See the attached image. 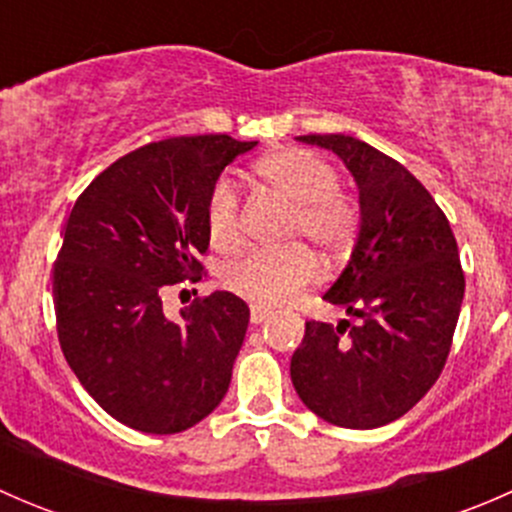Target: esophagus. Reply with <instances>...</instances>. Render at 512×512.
<instances>
[{
  "instance_id": "1",
  "label": "esophagus",
  "mask_w": 512,
  "mask_h": 512,
  "mask_svg": "<svg viewBox=\"0 0 512 512\" xmlns=\"http://www.w3.org/2000/svg\"><path fill=\"white\" fill-rule=\"evenodd\" d=\"M267 317H270V309L257 307V304H252V307H250V322L252 324H262Z\"/></svg>"
}]
</instances>
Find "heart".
<instances>
[{
  "label": "heart",
  "mask_w": 512,
  "mask_h": 512,
  "mask_svg": "<svg viewBox=\"0 0 512 512\" xmlns=\"http://www.w3.org/2000/svg\"><path fill=\"white\" fill-rule=\"evenodd\" d=\"M257 178L294 205L289 237H307L322 255L339 257L356 235V208L339 193V175L332 165L302 148H287L262 158ZM205 230L215 250L232 252L242 242L240 195L227 175L215 180L205 203ZM319 277V262L302 245L285 250H252L225 267L230 292L260 307L289 302Z\"/></svg>",
  "instance_id": "b5f03b06"
}]
</instances>
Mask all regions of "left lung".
<instances>
[{
  "mask_svg": "<svg viewBox=\"0 0 512 512\" xmlns=\"http://www.w3.org/2000/svg\"><path fill=\"white\" fill-rule=\"evenodd\" d=\"M342 158L359 190V232L324 292L349 317L304 324L289 374L302 404L342 428L401 418L441 376L461 314L458 245L428 190L394 158L344 133L297 136Z\"/></svg>",
  "mask_w": 512,
  "mask_h": 512,
  "instance_id": "8db88e82",
  "label": "left lung"
}]
</instances>
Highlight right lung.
<instances>
[{"mask_svg": "<svg viewBox=\"0 0 512 512\" xmlns=\"http://www.w3.org/2000/svg\"><path fill=\"white\" fill-rule=\"evenodd\" d=\"M257 141L148 143L79 195L54 265L61 352L106 414L143 433H180L213 414L245 342L250 307L213 292L163 312V289L198 280L205 203L225 165Z\"/></svg>", "mask_w": 512, "mask_h": 512, "instance_id": "right-lung-1", "label": "right lung"}]
</instances>
